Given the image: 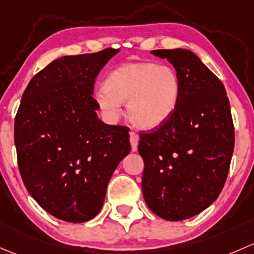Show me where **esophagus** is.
<instances>
[{
  "label": "esophagus",
  "mask_w": 254,
  "mask_h": 254,
  "mask_svg": "<svg viewBox=\"0 0 254 254\" xmlns=\"http://www.w3.org/2000/svg\"><path fill=\"white\" fill-rule=\"evenodd\" d=\"M129 140L130 146H132V151H137L138 149V142H139V137L135 132H129Z\"/></svg>",
  "instance_id": "1"
}]
</instances>
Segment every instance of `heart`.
<instances>
[{
	"mask_svg": "<svg viewBox=\"0 0 254 254\" xmlns=\"http://www.w3.org/2000/svg\"><path fill=\"white\" fill-rule=\"evenodd\" d=\"M181 83L172 67L154 62H127L109 73L95 99L110 117L121 112L127 101V117L133 126L153 129L174 115L180 100Z\"/></svg>",
	"mask_w": 254,
	"mask_h": 254,
	"instance_id": "1",
	"label": "heart"
}]
</instances>
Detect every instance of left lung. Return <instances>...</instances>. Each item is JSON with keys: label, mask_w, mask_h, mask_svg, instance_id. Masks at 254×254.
I'll return each instance as SVG.
<instances>
[{"label": "left lung", "mask_w": 254, "mask_h": 254, "mask_svg": "<svg viewBox=\"0 0 254 254\" xmlns=\"http://www.w3.org/2000/svg\"><path fill=\"white\" fill-rule=\"evenodd\" d=\"M176 69L181 83L174 115L156 130L140 133L146 205L169 221L192 218L220 194L235 145L223 83L192 51L153 50Z\"/></svg>", "instance_id": "obj_1"}]
</instances>
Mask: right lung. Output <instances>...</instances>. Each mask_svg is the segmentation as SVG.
Here are the masks:
<instances>
[{
	"instance_id": "1",
	"label": "right lung",
	"mask_w": 254,
	"mask_h": 254,
	"mask_svg": "<svg viewBox=\"0 0 254 254\" xmlns=\"http://www.w3.org/2000/svg\"><path fill=\"white\" fill-rule=\"evenodd\" d=\"M119 49L64 56L36 73L14 120L18 166L25 188L49 214L84 223L99 214L129 128L98 119L95 78Z\"/></svg>"
}]
</instances>
